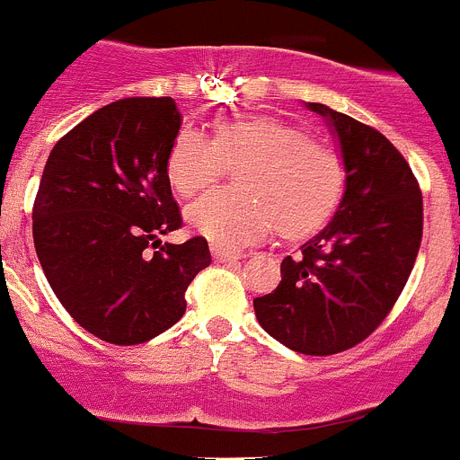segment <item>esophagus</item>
Returning a JSON list of instances; mask_svg holds the SVG:
<instances>
[{"instance_id": "esophagus-1", "label": "esophagus", "mask_w": 460, "mask_h": 460, "mask_svg": "<svg viewBox=\"0 0 460 460\" xmlns=\"http://www.w3.org/2000/svg\"><path fill=\"white\" fill-rule=\"evenodd\" d=\"M211 255L218 260V262H237L242 258V253H234V251L221 249V246H211Z\"/></svg>"}]
</instances>
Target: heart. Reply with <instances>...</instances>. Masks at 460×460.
Segmentation results:
<instances>
[{"label": "heart", "mask_w": 460, "mask_h": 460, "mask_svg": "<svg viewBox=\"0 0 460 460\" xmlns=\"http://www.w3.org/2000/svg\"><path fill=\"white\" fill-rule=\"evenodd\" d=\"M237 165L239 186L202 195L189 207L190 226L223 246H243L270 233L302 237L323 226L343 190V161L332 147L311 140L302 126L279 117H227L214 140L195 128L174 136L165 174L184 198L207 189Z\"/></svg>", "instance_id": "obj_1"}]
</instances>
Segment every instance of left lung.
Instances as JSON below:
<instances>
[{"instance_id": "obj_1", "label": "left lung", "mask_w": 460, "mask_h": 460, "mask_svg": "<svg viewBox=\"0 0 460 460\" xmlns=\"http://www.w3.org/2000/svg\"><path fill=\"white\" fill-rule=\"evenodd\" d=\"M308 108L339 136L343 200L302 253L280 262V283L253 308L290 350L324 357L355 348L389 315L420 253L424 200L403 154L377 128L323 103Z\"/></svg>"}]
</instances>
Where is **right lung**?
<instances>
[{"label":"right lung","instance_id":"right-lung-1","mask_svg":"<svg viewBox=\"0 0 460 460\" xmlns=\"http://www.w3.org/2000/svg\"><path fill=\"white\" fill-rule=\"evenodd\" d=\"M180 126L170 96L115 101L57 140L40 177L31 233L43 274L105 343L137 345L172 327L211 262L205 237L158 239L184 223L165 174Z\"/></svg>","mask_w":460,"mask_h":460}]
</instances>
